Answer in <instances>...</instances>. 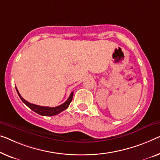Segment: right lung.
Segmentation results:
<instances>
[{"mask_svg":"<svg viewBox=\"0 0 160 160\" xmlns=\"http://www.w3.org/2000/svg\"><path fill=\"white\" fill-rule=\"evenodd\" d=\"M16 90L17 91V93L18 95V96L20 97V98L21 101H22L23 103H24L30 109H32L33 111H34L35 113H37L39 115L42 116H54L57 115L59 113H61L62 111H65V109L68 108L69 105L71 103L72 100V97H73V92H71V94L69 96L68 99L65 102V103H62L60 106H58L57 107H47V106H38V105H35V104H32L28 102L23 98L21 97V95L19 93L18 90H17V88L16 87Z\"/></svg>","mask_w":160,"mask_h":160,"instance_id":"1","label":"right lung"}]
</instances>
